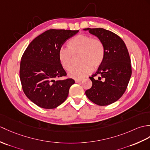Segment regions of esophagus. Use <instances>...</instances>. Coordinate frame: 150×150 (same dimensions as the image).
I'll use <instances>...</instances> for the list:
<instances>
[{
	"label": "esophagus",
	"instance_id": "obj_1",
	"mask_svg": "<svg viewBox=\"0 0 150 150\" xmlns=\"http://www.w3.org/2000/svg\"><path fill=\"white\" fill-rule=\"evenodd\" d=\"M82 81V80H81V79H76L75 80V82L76 83H79V82H81Z\"/></svg>",
	"mask_w": 150,
	"mask_h": 150
}]
</instances>
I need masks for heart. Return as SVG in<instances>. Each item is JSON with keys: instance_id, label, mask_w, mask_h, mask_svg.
<instances>
[{"instance_id": "obj_1", "label": "heart", "mask_w": 150, "mask_h": 150, "mask_svg": "<svg viewBox=\"0 0 150 150\" xmlns=\"http://www.w3.org/2000/svg\"><path fill=\"white\" fill-rule=\"evenodd\" d=\"M68 48L59 50V62L65 70H71L74 57L80 55V67L73 69L69 76L75 79H82L91 74L93 67L96 68L102 64L105 55L102 41L91 36L79 34L68 41Z\"/></svg>"}]
</instances>
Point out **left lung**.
<instances>
[{
  "instance_id": "left-lung-1",
  "label": "left lung",
  "mask_w": 150,
  "mask_h": 150,
  "mask_svg": "<svg viewBox=\"0 0 150 150\" xmlns=\"http://www.w3.org/2000/svg\"><path fill=\"white\" fill-rule=\"evenodd\" d=\"M83 30H88L98 38L105 48L102 64L89 77L92 87L85 93L96 105H110L122 96L130 81L132 67L128 51L123 40L110 30L102 28H87ZM96 75H99V78L95 79L93 77Z\"/></svg>"
}]
</instances>
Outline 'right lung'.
Here are the masks:
<instances>
[{"label": "right lung", "mask_w": 150, "mask_h": 150, "mask_svg": "<svg viewBox=\"0 0 150 150\" xmlns=\"http://www.w3.org/2000/svg\"><path fill=\"white\" fill-rule=\"evenodd\" d=\"M79 30L50 29L34 39L22 57L20 78L26 96L43 109H54L67 98L72 79L56 81L67 72L59 62V50Z\"/></svg>", "instance_id": "add662e5"}]
</instances>
